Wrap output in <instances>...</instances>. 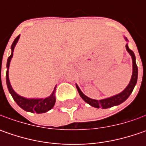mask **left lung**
<instances>
[{
    "label": "left lung",
    "instance_id": "1",
    "mask_svg": "<svg viewBox=\"0 0 146 146\" xmlns=\"http://www.w3.org/2000/svg\"><path fill=\"white\" fill-rule=\"evenodd\" d=\"M125 40L127 41V39L126 37H124ZM126 49L127 51L129 53V54L131 55L132 60V75L131 77V80L129 82L128 85L127 86L126 88L122 91L120 93L116 94L115 96L110 97V98H105V99H102V100H95V99H92V98H88L87 96H85L84 93H82V91L80 90V88H79V86L76 84V88L79 92L80 96L81 97L82 99L87 102L88 104H89L90 106H92L95 108H102V109H107L110 107L115 106H118L119 104L123 103L124 101H126L127 98L130 96V94L132 93V90L135 87V85L137 84V76H138V69L137 63H136V57L135 54L132 52L130 48H128V44H126Z\"/></svg>",
    "mask_w": 146,
    "mask_h": 146
}]
</instances>
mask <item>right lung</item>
I'll return each instance as SVG.
<instances>
[{
	"label": "right lung",
	"mask_w": 146,
	"mask_h": 146,
	"mask_svg": "<svg viewBox=\"0 0 146 146\" xmlns=\"http://www.w3.org/2000/svg\"><path fill=\"white\" fill-rule=\"evenodd\" d=\"M20 35L19 36L16 37V39L14 40V42L11 45V54L7 59V63H6V84L8 87V90L9 93L11 94L12 98H14L15 102L23 110H24L27 112H31V113H37V114H41V113H45L51 110L53 107L56 98H55V90L56 87L54 88L52 94L45 98H26L23 97H21L18 93L14 92L13 88L10 84L9 79V64L11 58H13V53L16 44L18 43L19 40ZM0 76H1V70H0Z\"/></svg>",
	"instance_id": "add662e5"
}]
</instances>
